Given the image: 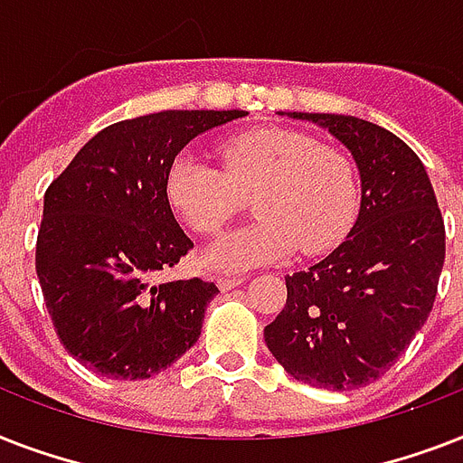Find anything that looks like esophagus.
I'll use <instances>...</instances> for the list:
<instances>
[{
  "label": "esophagus",
  "mask_w": 463,
  "mask_h": 463,
  "mask_svg": "<svg viewBox=\"0 0 463 463\" xmlns=\"http://www.w3.org/2000/svg\"><path fill=\"white\" fill-rule=\"evenodd\" d=\"M242 281H245V276H218L216 286L221 290H232L235 286H240Z\"/></svg>",
  "instance_id": "34e87169"
}]
</instances>
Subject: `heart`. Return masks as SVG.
<instances>
[{"instance_id":"heart-1","label":"heart","mask_w":463,"mask_h":463,"mask_svg":"<svg viewBox=\"0 0 463 463\" xmlns=\"http://www.w3.org/2000/svg\"><path fill=\"white\" fill-rule=\"evenodd\" d=\"M223 167L182 151L167 167L165 196L196 235H216L254 194L260 221L216 240L203 264L218 274L322 254L344 242L360 211L351 156L298 129H252L223 141Z\"/></svg>"}]
</instances>
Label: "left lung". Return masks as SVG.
<instances>
[{
  "label": "left lung",
  "instance_id": "left-lung-1",
  "mask_svg": "<svg viewBox=\"0 0 463 463\" xmlns=\"http://www.w3.org/2000/svg\"><path fill=\"white\" fill-rule=\"evenodd\" d=\"M329 129L360 170L348 238L307 271L286 276V307L264 341L283 370L317 389L365 387L387 373L430 315L445 264V221L423 163L365 119L288 112Z\"/></svg>",
  "mask_w": 463,
  "mask_h": 463
}]
</instances>
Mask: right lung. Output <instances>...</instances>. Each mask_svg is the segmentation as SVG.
Returning a JSON list of instances; mask_svg holds the SVG:
<instances>
[{
	"label": "right lung",
	"instance_id": "1",
	"mask_svg": "<svg viewBox=\"0 0 463 463\" xmlns=\"http://www.w3.org/2000/svg\"><path fill=\"white\" fill-rule=\"evenodd\" d=\"M245 110H163L98 132L45 192L35 271L71 355L112 380H148L196 344L218 293L160 281L194 242L165 196L167 167L199 134Z\"/></svg>",
	"mask_w": 463,
	"mask_h": 463
}]
</instances>
